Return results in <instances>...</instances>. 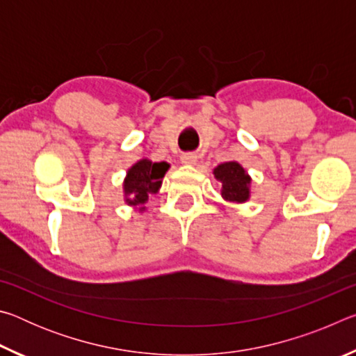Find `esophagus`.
<instances>
[{"instance_id":"1","label":"esophagus","mask_w":356,"mask_h":356,"mask_svg":"<svg viewBox=\"0 0 356 356\" xmlns=\"http://www.w3.org/2000/svg\"><path fill=\"white\" fill-rule=\"evenodd\" d=\"M180 161H182L184 165H195L197 161V156L195 154H184L180 156Z\"/></svg>"}]
</instances>
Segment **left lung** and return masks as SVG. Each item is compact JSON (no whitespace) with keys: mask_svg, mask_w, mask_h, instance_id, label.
Listing matches in <instances>:
<instances>
[{"mask_svg":"<svg viewBox=\"0 0 356 356\" xmlns=\"http://www.w3.org/2000/svg\"><path fill=\"white\" fill-rule=\"evenodd\" d=\"M215 179L221 182V196L231 202H245L250 197L251 179L236 161L221 163L213 170Z\"/></svg>","mask_w":356,"mask_h":356,"instance_id":"8db88e82","label":"left lung"}]
</instances>
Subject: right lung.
I'll use <instances>...</instances> for the list:
<instances>
[{"instance_id":"add662e5","label":"right lung","mask_w":356,"mask_h":356,"mask_svg":"<svg viewBox=\"0 0 356 356\" xmlns=\"http://www.w3.org/2000/svg\"><path fill=\"white\" fill-rule=\"evenodd\" d=\"M168 168L170 165L166 161L154 163L147 159L131 166L124 180V191L127 196L125 201L129 206H143L149 200V195L159 191ZM140 210H144V207H140Z\"/></svg>"}]
</instances>
